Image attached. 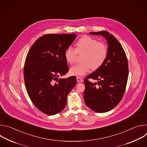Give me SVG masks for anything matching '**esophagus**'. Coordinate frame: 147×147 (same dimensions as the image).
<instances>
[{"instance_id": "obj_1", "label": "esophagus", "mask_w": 147, "mask_h": 147, "mask_svg": "<svg viewBox=\"0 0 147 147\" xmlns=\"http://www.w3.org/2000/svg\"><path fill=\"white\" fill-rule=\"evenodd\" d=\"M77 81L78 82H81L83 81V80L82 79L81 77H77Z\"/></svg>"}]
</instances>
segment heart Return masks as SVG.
<instances>
[{
	"label": "heart",
	"mask_w": 147,
	"mask_h": 147,
	"mask_svg": "<svg viewBox=\"0 0 147 147\" xmlns=\"http://www.w3.org/2000/svg\"><path fill=\"white\" fill-rule=\"evenodd\" d=\"M75 49L71 46L69 47L65 51L66 60L70 64L75 63L77 52H84L83 55V62L76 65L70 69L71 75L82 76L90 71L91 68L96 69L100 67L105 61L108 56L107 45L98 42L96 39L88 36H84L78 40Z\"/></svg>",
	"instance_id": "obj_1"
}]
</instances>
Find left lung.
I'll use <instances>...</instances> for the list:
<instances>
[{"label":"left lung","instance_id":"obj_1","mask_svg":"<svg viewBox=\"0 0 147 147\" xmlns=\"http://www.w3.org/2000/svg\"><path fill=\"white\" fill-rule=\"evenodd\" d=\"M101 35L107 40L108 56L103 64L84 79V98L86 105L98 113L108 112L122 99L129 76V66L125 53L117 39L109 32H90ZM98 80L92 83L88 79Z\"/></svg>","mask_w":147,"mask_h":147}]
</instances>
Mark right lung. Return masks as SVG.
Segmentation results:
<instances>
[{"label":"right lung","instance_id":"obj_1","mask_svg":"<svg viewBox=\"0 0 147 147\" xmlns=\"http://www.w3.org/2000/svg\"><path fill=\"white\" fill-rule=\"evenodd\" d=\"M76 38L75 34H46L31 47L24 66L28 95L40 112L54 115L64 109L67 96L75 86V76L58 78L69 71L65 53Z\"/></svg>","mask_w":147,"mask_h":147}]
</instances>
